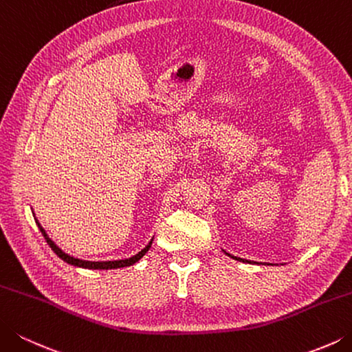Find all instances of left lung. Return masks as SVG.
<instances>
[{
    "instance_id": "8db88e82",
    "label": "left lung",
    "mask_w": 352,
    "mask_h": 352,
    "mask_svg": "<svg viewBox=\"0 0 352 352\" xmlns=\"http://www.w3.org/2000/svg\"><path fill=\"white\" fill-rule=\"evenodd\" d=\"M225 253V251H223ZM227 254L228 257H231V258H234V261H239V262H245V263H256V262H253V261H247V258H241V257H236V256H231V254H228V253H225Z\"/></svg>"
}]
</instances>
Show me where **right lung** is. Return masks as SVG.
<instances>
[{
	"mask_svg": "<svg viewBox=\"0 0 352 352\" xmlns=\"http://www.w3.org/2000/svg\"><path fill=\"white\" fill-rule=\"evenodd\" d=\"M33 217H35V213H33ZM35 222L38 225L39 231H41L45 242L49 243V247L53 250V253H55L59 258H63L64 262H67L69 265H73V267H78V268H85V270H116V268H124V267H130V265L136 263L138 261H141V258L144 257V254L147 253V251L150 250L151 247V242H153V239L145 245V248H142L141 251H139L138 254L131 256L129 258H119V261H101V262H91V261H82V258H78V257H73L67 253H64V251L58 247V245L52 241V239L49 237V234L45 233V230L41 227V223L38 222V219L35 217Z\"/></svg>",
	"mask_w": 352,
	"mask_h": 352,
	"instance_id": "1",
	"label": "right lung"
}]
</instances>
